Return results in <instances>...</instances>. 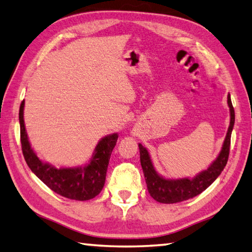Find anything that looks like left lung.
I'll return each instance as SVG.
<instances>
[{"mask_svg": "<svg viewBox=\"0 0 252 252\" xmlns=\"http://www.w3.org/2000/svg\"><path fill=\"white\" fill-rule=\"evenodd\" d=\"M227 103L230 110V123L222 151L207 171L201 172L192 179H165L158 175L155 167H153L149 152L145 147L141 146V143H139L140 163L143 174H145L148 191L158 202L176 203L196 197L204 191L222 173L228 160L230 136H232L235 123V111L229 94L227 96Z\"/></svg>", "mask_w": 252, "mask_h": 252, "instance_id": "obj_1", "label": "left lung"}]
</instances>
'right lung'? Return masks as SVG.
Wrapping results in <instances>:
<instances>
[{"mask_svg": "<svg viewBox=\"0 0 252 252\" xmlns=\"http://www.w3.org/2000/svg\"><path fill=\"white\" fill-rule=\"evenodd\" d=\"M24 101L19 107L20 142L23 155L29 168L54 192L62 197L85 201L97 196L105 183L111 153L114 149L117 133L106 136L95 147L94 158L85 167L56 168L39 160L30 147L24 124Z\"/></svg>", "mask_w": 252, "mask_h": 252, "instance_id": "right-lung-1", "label": "right lung"}]
</instances>
